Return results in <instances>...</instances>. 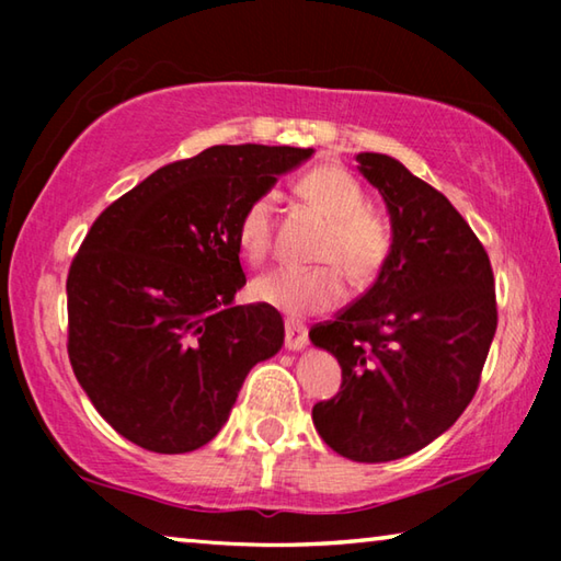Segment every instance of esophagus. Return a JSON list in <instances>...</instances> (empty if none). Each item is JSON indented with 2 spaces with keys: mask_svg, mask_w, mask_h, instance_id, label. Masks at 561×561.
<instances>
[{
  "mask_svg": "<svg viewBox=\"0 0 561 561\" xmlns=\"http://www.w3.org/2000/svg\"><path fill=\"white\" fill-rule=\"evenodd\" d=\"M307 344H309L307 327L299 324V321H294V319H287V324H284V346H287L289 351H301Z\"/></svg>",
  "mask_w": 561,
  "mask_h": 561,
  "instance_id": "34e87169",
  "label": "esophagus"
}]
</instances>
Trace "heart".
<instances>
[{
  "instance_id": "heart-1",
  "label": "heart",
  "mask_w": 561,
  "mask_h": 561,
  "mask_svg": "<svg viewBox=\"0 0 561 561\" xmlns=\"http://www.w3.org/2000/svg\"><path fill=\"white\" fill-rule=\"evenodd\" d=\"M299 195L321 215L329 230L319 242L317 257L334 262L321 267H277L252 282V297L291 317L327 311L344 299V277L356 284L371 282L391 254V232L381 217L366 207L360 185L339 165H319L299 180ZM274 197L262 193L237 222V240L252 262H262L272 250ZM340 266L336 268L335 264Z\"/></svg>"
}]
</instances>
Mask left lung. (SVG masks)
<instances>
[{"mask_svg":"<svg viewBox=\"0 0 561 561\" xmlns=\"http://www.w3.org/2000/svg\"><path fill=\"white\" fill-rule=\"evenodd\" d=\"M356 163L386 203L391 254L364 297L309 331L344 378L311 417L331 450L388 462L433 443L472 401L497 329L495 279L448 197L391 156Z\"/></svg>","mask_w":561,"mask_h":561,"instance_id":"left-lung-1","label":"left lung"}]
</instances>
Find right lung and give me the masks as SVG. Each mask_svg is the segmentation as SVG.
<instances>
[{
    "mask_svg": "<svg viewBox=\"0 0 561 561\" xmlns=\"http://www.w3.org/2000/svg\"><path fill=\"white\" fill-rule=\"evenodd\" d=\"M314 148L215 146L156 170L93 222L66 279L69 358L96 411L153 453H190L230 417L247 374L284 344L244 287L247 203Z\"/></svg>",
    "mask_w": 561,
    "mask_h": 561,
    "instance_id": "obj_1",
    "label": "right lung"
}]
</instances>
